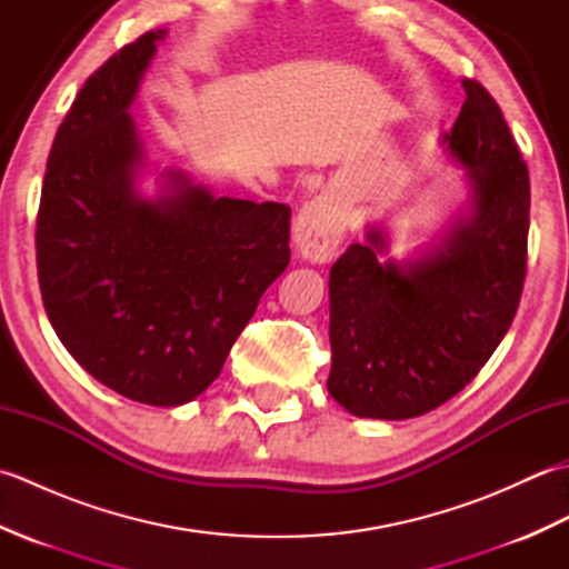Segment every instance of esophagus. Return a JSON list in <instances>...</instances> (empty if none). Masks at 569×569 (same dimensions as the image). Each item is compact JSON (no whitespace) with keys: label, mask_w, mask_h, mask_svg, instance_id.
<instances>
[{"label":"esophagus","mask_w":569,"mask_h":569,"mask_svg":"<svg viewBox=\"0 0 569 569\" xmlns=\"http://www.w3.org/2000/svg\"><path fill=\"white\" fill-rule=\"evenodd\" d=\"M296 247L308 261H328L347 232V214L332 198L320 196L300 210L296 220Z\"/></svg>","instance_id":"obj_1"}]
</instances>
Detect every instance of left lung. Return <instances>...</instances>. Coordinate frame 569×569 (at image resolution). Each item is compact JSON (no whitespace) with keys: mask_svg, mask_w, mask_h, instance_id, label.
<instances>
[{"mask_svg":"<svg viewBox=\"0 0 569 569\" xmlns=\"http://www.w3.org/2000/svg\"><path fill=\"white\" fill-rule=\"evenodd\" d=\"M445 141L471 180V214L413 263L379 261V229L349 244L330 271L328 391L359 418L403 420L450 401L487 365L521 303L528 263L530 180L521 151L485 84Z\"/></svg>","mask_w":569,"mask_h":569,"instance_id":"8db88e82","label":"left lung"}]
</instances>
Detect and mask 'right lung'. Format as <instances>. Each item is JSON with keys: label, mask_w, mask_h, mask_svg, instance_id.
Returning a JSON list of instances; mask_svg holds the SVG:
<instances>
[{"label": "right lung", "mask_w": 569, "mask_h": 569, "mask_svg": "<svg viewBox=\"0 0 569 569\" xmlns=\"http://www.w3.org/2000/svg\"><path fill=\"white\" fill-rule=\"evenodd\" d=\"M163 31L84 80L58 127L36 214L43 308L78 365L131 401L180 406L220 377L259 300L291 261V208L214 198L180 173L141 200L127 112Z\"/></svg>", "instance_id": "right-lung-1"}]
</instances>
